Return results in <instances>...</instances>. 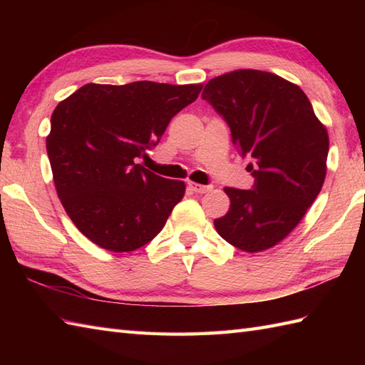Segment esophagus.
I'll list each match as a JSON object with an SVG mask.
<instances>
[{
	"mask_svg": "<svg viewBox=\"0 0 365 365\" xmlns=\"http://www.w3.org/2000/svg\"><path fill=\"white\" fill-rule=\"evenodd\" d=\"M188 185L192 191L197 192V195H205V192L213 190L212 185H200V183H195V182H190Z\"/></svg>",
	"mask_w": 365,
	"mask_h": 365,
	"instance_id": "obj_1",
	"label": "esophagus"
}]
</instances>
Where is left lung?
Returning <instances> with one entry per match:
<instances>
[{"mask_svg": "<svg viewBox=\"0 0 365 365\" xmlns=\"http://www.w3.org/2000/svg\"><path fill=\"white\" fill-rule=\"evenodd\" d=\"M207 100L229 123L232 143L255 178L252 190L224 188L229 212L216 232L245 252L276 246L298 226L327 177L329 138L299 86L240 68L210 80Z\"/></svg>", "mask_w": 365, "mask_h": 365, "instance_id": "1", "label": "left lung"}]
</instances>
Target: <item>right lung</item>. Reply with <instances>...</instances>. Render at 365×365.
<instances>
[{"label":"right lung","instance_id":"obj_1","mask_svg":"<svg viewBox=\"0 0 365 365\" xmlns=\"http://www.w3.org/2000/svg\"><path fill=\"white\" fill-rule=\"evenodd\" d=\"M200 91L202 84L89 83L54 108L46 136L54 187L68 218L92 243L130 252L165 227L185 182L135 161Z\"/></svg>","mask_w":365,"mask_h":365}]
</instances>
